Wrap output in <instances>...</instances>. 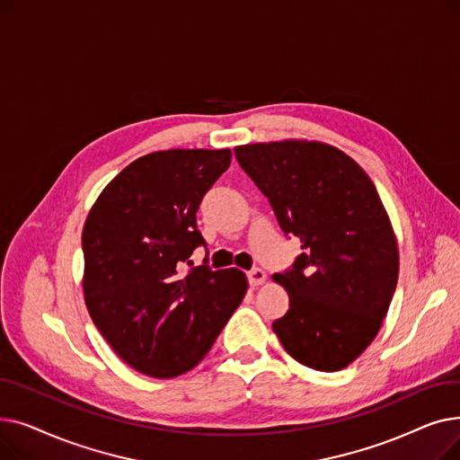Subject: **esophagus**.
I'll list each match as a JSON object with an SVG mask.
<instances>
[{"instance_id": "esophagus-1", "label": "esophagus", "mask_w": 460, "mask_h": 460, "mask_svg": "<svg viewBox=\"0 0 460 460\" xmlns=\"http://www.w3.org/2000/svg\"><path fill=\"white\" fill-rule=\"evenodd\" d=\"M264 281H267V274H264L261 269H253V270L248 272V283H250L252 287H259V285H262Z\"/></svg>"}]
</instances>
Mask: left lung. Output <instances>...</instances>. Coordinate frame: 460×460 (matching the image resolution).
Segmentation results:
<instances>
[{
	"label": "left lung",
	"instance_id": "8db88e82",
	"mask_svg": "<svg viewBox=\"0 0 460 460\" xmlns=\"http://www.w3.org/2000/svg\"><path fill=\"white\" fill-rule=\"evenodd\" d=\"M234 156L302 253L274 274L288 311L272 330L302 366L333 373L376 337L399 276L397 240L367 173L317 141L253 143Z\"/></svg>",
	"mask_w": 460,
	"mask_h": 460
}]
</instances>
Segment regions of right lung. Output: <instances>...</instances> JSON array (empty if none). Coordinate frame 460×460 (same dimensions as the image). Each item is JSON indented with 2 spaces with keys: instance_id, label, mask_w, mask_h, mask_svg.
Wrapping results in <instances>:
<instances>
[{
  "instance_id": "add662e5",
  "label": "right lung",
  "mask_w": 460,
  "mask_h": 460,
  "mask_svg": "<svg viewBox=\"0 0 460 460\" xmlns=\"http://www.w3.org/2000/svg\"><path fill=\"white\" fill-rule=\"evenodd\" d=\"M231 151L173 149L141 156L93 205L82 234L84 295L110 347L136 371L172 378L198 366L243 302V270H212L196 222Z\"/></svg>"
}]
</instances>
